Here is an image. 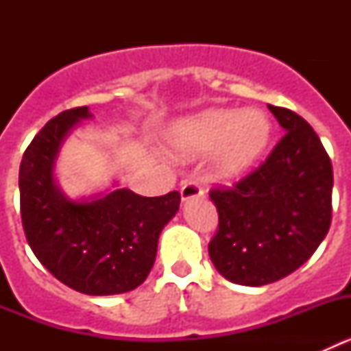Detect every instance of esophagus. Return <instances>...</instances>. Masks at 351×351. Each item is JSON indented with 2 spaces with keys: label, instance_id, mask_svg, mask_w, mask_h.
<instances>
[{
  "label": "esophagus",
  "instance_id": "esophagus-1",
  "mask_svg": "<svg viewBox=\"0 0 351 351\" xmlns=\"http://www.w3.org/2000/svg\"><path fill=\"white\" fill-rule=\"evenodd\" d=\"M204 195V188L198 182L195 181H188V182H182L181 186V198L182 202H188V200H193V198L202 197Z\"/></svg>",
  "mask_w": 351,
  "mask_h": 351
}]
</instances>
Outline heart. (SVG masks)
<instances>
[{
    "mask_svg": "<svg viewBox=\"0 0 351 351\" xmlns=\"http://www.w3.org/2000/svg\"><path fill=\"white\" fill-rule=\"evenodd\" d=\"M271 137V121L262 110L210 108L179 121L170 132V149L182 160L216 151V173L221 179H239L258 165Z\"/></svg>",
    "mask_w": 351,
    "mask_h": 351,
    "instance_id": "heart-1",
    "label": "heart"
}]
</instances>
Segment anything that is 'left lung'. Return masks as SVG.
<instances>
[{"mask_svg": "<svg viewBox=\"0 0 351 351\" xmlns=\"http://www.w3.org/2000/svg\"><path fill=\"white\" fill-rule=\"evenodd\" d=\"M285 135L258 169L234 188H214L218 232L209 256L225 280L274 283L308 262L332 219V163L299 114L267 105Z\"/></svg>", "mask_w": 351, "mask_h": 351, "instance_id": "left-lung-1", "label": "left lung"}]
</instances>
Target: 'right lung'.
Here are the masks:
<instances>
[{
	"mask_svg": "<svg viewBox=\"0 0 351 351\" xmlns=\"http://www.w3.org/2000/svg\"><path fill=\"white\" fill-rule=\"evenodd\" d=\"M88 117V107L64 110L27 145L19 170L21 218L27 244L56 280L88 295H116L145 281L181 193L141 197L121 188L68 198L56 184L54 163L71 128Z\"/></svg>",
	"mask_w": 351,
	"mask_h": 351,
	"instance_id": "1",
	"label": "right lung"
}]
</instances>
